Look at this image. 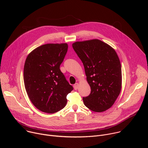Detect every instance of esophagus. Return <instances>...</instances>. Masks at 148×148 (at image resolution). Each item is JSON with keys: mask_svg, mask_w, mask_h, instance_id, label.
Wrapping results in <instances>:
<instances>
[{"mask_svg": "<svg viewBox=\"0 0 148 148\" xmlns=\"http://www.w3.org/2000/svg\"><path fill=\"white\" fill-rule=\"evenodd\" d=\"M74 88L75 90H77L78 88V87H79V84L78 83H75L74 85Z\"/></svg>", "mask_w": 148, "mask_h": 148, "instance_id": "1", "label": "esophagus"}]
</instances>
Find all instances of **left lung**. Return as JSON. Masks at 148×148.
Masks as SVG:
<instances>
[{"instance_id": "obj_1", "label": "left lung", "mask_w": 148, "mask_h": 148, "mask_svg": "<svg viewBox=\"0 0 148 148\" xmlns=\"http://www.w3.org/2000/svg\"><path fill=\"white\" fill-rule=\"evenodd\" d=\"M72 46L83 63L91 87L90 94L82 98L84 105L94 112L106 111L121 90V65L116 51L98 39L77 41Z\"/></svg>"}]
</instances>
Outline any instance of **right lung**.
Instances as JSON below:
<instances>
[{
  "mask_svg": "<svg viewBox=\"0 0 148 148\" xmlns=\"http://www.w3.org/2000/svg\"><path fill=\"white\" fill-rule=\"evenodd\" d=\"M68 50L67 43L46 44L27 57L24 84L29 99L42 112L53 114L64 108L73 90L60 69Z\"/></svg>",
  "mask_w": 148,
  "mask_h": 148,
  "instance_id": "add662e5",
  "label": "right lung"
}]
</instances>
